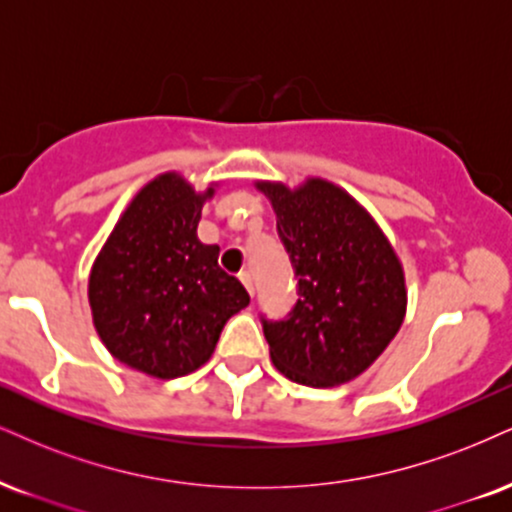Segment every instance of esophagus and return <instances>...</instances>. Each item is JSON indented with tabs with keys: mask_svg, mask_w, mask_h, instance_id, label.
Segmentation results:
<instances>
[{
	"mask_svg": "<svg viewBox=\"0 0 512 512\" xmlns=\"http://www.w3.org/2000/svg\"><path fill=\"white\" fill-rule=\"evenodd\" d=\"M239 280H242V285L246 287V292L254 296V275H251L249 270H242V273H239Z\"/></svg>",
	"mask_w": 512,
	"mask_h": 512,
	"instance_id": "esophagus-1",
	"label": "esophagus"
}]
</instances>
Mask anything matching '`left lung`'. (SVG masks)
<instances>
[{
	"label": "left lung",
	"mask_w": 512,
	"mask_h": 512,
	"mask_svg": "<svg viewBox=\"0 0 512 512\" xmlns=\"http://www.w3.org/2000/svg\"><path fill=\"white\" fill-rule=\"evenodd\" d=\"M299 277L289 318L263 320L270 361L306 387L363 375L406 318V275L394 246L346 189L323 178L301 185L256 180Z\"/></svg>",
	"instance_id": "8db88e82"
}]
</instances>
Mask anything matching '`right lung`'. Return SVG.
<instances>
[{
  "mask_svg": "<svg viewBox=\"0 0 512 512\" xmlns=\"http://www.w3.org/2000/svg\"><path fill=\"white\" fill-rule=\"evenodd\" d=\"M216 187L197 192L175 170L156 175L92 263L94 330L116 361L156 380L201 368L227 320L249 306L242 282L220 270L218 246L197 237L201 208Z\"/></svg>",
  "mask_w": 512,
  "mask_h": 512,
  "instance_id": "right-lung-1",
  "label": "right lung"
}]
</instances>
